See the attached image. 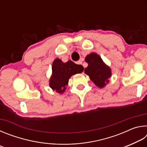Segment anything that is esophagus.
Masks as SVG:
<instances>
[{"label": "esophagus", "mask_w": 147, "mask_h": 147, "mask_svg": "<svg viewBox=\"0 0 147 147\" xmlns=\"http://www.w3.org/2000/svg\"><path fill=\"white\" fill-rule=\"evenodd\" d=\"M76 63H77V64H78V65H82V61L81 60H80V61H77Z\"/></svg>", "instance_id": "34e87169"}]
</instances>
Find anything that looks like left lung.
<instances>
[{"label":"left lung","instance_id":"left-lung-1","mask_svg":"<svg viewBox=\"0 0 147 147\" xmlns=\"http://www.w3.org/2000/svg\"><path fill=\"white\" fill-rule=\"evenodd\" d=\"M85 61L88 66L84 69V73L98 88H104L109 82V78L111 76V68L95 53L87 55Z\"/></svg>","mask_w":147,"mask_h":147}]
</instances>
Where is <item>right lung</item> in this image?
<instances>
[{
	"label": "right lung",
	"mask_w": 147,
	"mask_h": 147,
	"mask_svg": "<svg viewBox=\"0 0 147 147\" xmlns=\"http://www.w3.org/2000/svg\"><path fill=\"white\" fill-rule=\"evenodd\" d=\"M83 71L82 65L74 63L71 60L64 63L60 59H55L52 65V74L49 80L50 88L59 94L63 93L68 85L69 78Z\"/></svg>",
	"instance_id": "add662e5"
}]
</instances>
